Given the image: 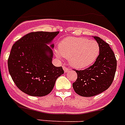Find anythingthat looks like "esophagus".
<instances>
[{"label": "esophagus", "instance_id": "1", "mask_svg": "<svg viewBox=\"0 0 125 125\" xmlns=\"http://www.w3.org/2000/svg\"><path fill=\"white\" fill-rule=\"evenodd\" d=\"M63 69L64 71L65 72H67L68 71H69V69H68L67 67H66L65 66H63Z\"/></svg>", "mask_w": 125, "mask_h": 125}]
</instances>
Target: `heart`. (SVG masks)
Here are the masks:
<instances>
[{"label":"heart","instance_id":"b5f03b06","mask_svg":"<svg viewBox=\"0 0 125 125\" xmlns=\"http://www.w3.org/2000/svg\"><path fill=\"white\" fill-rule=\"evenodd\" d=\"M56 52L59 58H68L72 67L84 69L95 62L100 53V46L95 41L82 37H69L61 41Z\"/></svg>","mask_w":125,"mask_h":125}]
</instances>
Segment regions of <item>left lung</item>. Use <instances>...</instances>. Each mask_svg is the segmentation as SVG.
I'll return each instance as SVG.
<instances>
[{
	"label": "left lung",
	"instance_id": "obj_1",
	"mask_svg": "<svg viewBox=\"0 0 125 125\" xmlns=\"http://www.w3.org/2000/svg\"><path fill=\"white\" fill-rule=\"evenodd\" d=\"M100 46V53L95 63L83 71H75L77 79L72 86L77 94L93 96L109 88L114 80L117 61L109 45L98 37L93 36Z\"/></svg>",
	"mask_w": 125,
	"mask_h": 125
}]
</instances>
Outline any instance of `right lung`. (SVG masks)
Instances as JSON below:
<instances>
[{
    "label": "right lung",
    "instance_id": "1",
    "mask_svg": "<svg viewBox=\"0 0 125 125\" xmlns=\"http://www.w3.org/2000/svg\"><path fill=\"white\" fill-rule=\"evenodd\" d=\"M59 32H31L11 48L7 64L12 80L21 91L33 96L47 95L64 73L52 63L53 41ZM50 45V46H48Z\"/></svg>",
    "mask_w": 125,
    "mask_h": 125
}]
</instances>
